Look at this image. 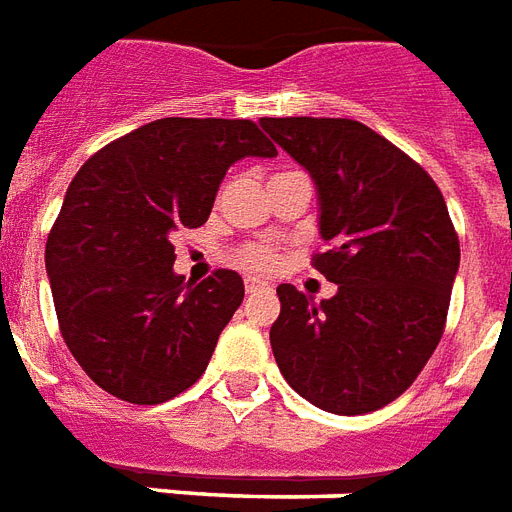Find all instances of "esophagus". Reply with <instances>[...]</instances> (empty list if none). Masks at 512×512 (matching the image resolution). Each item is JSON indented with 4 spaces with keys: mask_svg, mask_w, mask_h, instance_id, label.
<instances>
[{
    "mask_svg": "<svg viewBox=\"0 0 512 512\" xmlns=\"http://www.w3.org/2000/svg\"><path fill=\"white\" fill-rule=\"evenodd\" d=\"M244 287H246V293H257V290H263V282H260V279H252V276H249V279H246L244 282Z\"/></svg>",
    "mask_w": 512,
    "mask_h": 512,
    "instance_id": "obj_1",
    "label": "esophagus"
}]
</instances>
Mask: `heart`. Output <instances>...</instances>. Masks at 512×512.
<instances>
[{"label": "heart", "instance_id": "b5f03b06", "mask_svg": "<svg viewBox=\"0 0 512 512\" xmlns=\"http://www.w3.org/2000/svg\"><path fill=\"white\" fill-rule=\"evenodd\" d=\"M287 173V170H285ZM279 176V173H276ZM236 260L246 271H255V274H271L279 266V252L271 244L255 241V244H244L236 252Z\"/></svg>", "mask_w": 512, "mask_h": 512}]
</instances>
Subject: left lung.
Wrapping results in <instances>:
<instances>
[{
  "instance_id": "1",
  "label": "left lung",
  "mask_w": 512,
  "mask_h": 512,
  "mask_svg": "<svg viewBox=\"0 0 512 512\" xmlns=\"http://www.w3.org/2000/svg\"><path fill=\"white\" fill-rule=\"evenodd\" d=\"M312 173L325 252L312 266L339 285L314 304L279 285L271 347L290 388L333 415L399 399L437 350L458 271V233L426 170L352 119H260Z\"/></svg>"
}]
</instances>
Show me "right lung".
Wrapping results in <instances>:
<instances>
[{
    "label": "right lung",
    "instance_id": "obj_1",
    "mask_svg": "<svg viewBox=\"0 0 512 512\" xmlns=\"http://www.w3.org/2000/svg\"><path fill=\"white\" fill-rule=\"evenodd\" d=\"M274 154L255 121L170 116L83 162L48 233L45 268L64 344L94 385L162 404L203 377L244 282L230 268L184 282L170 233L206 222L233 162Z\"/></svg>",
    "mask_w": 512,
    "mask_h": 512
}]
</instances>
